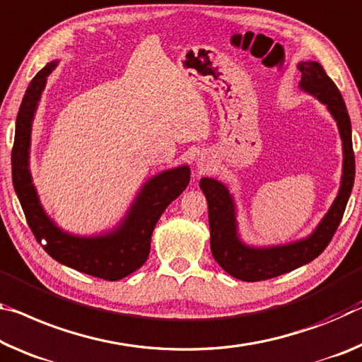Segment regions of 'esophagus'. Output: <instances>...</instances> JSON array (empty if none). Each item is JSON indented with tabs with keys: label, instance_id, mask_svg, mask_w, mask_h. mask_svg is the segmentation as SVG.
Segmentation results:
<instances>
[{
	"label": "esophagus",
	"instance_id": "1",
	"mask_svg": "<svg viewBox=\"0 0 362 362\" xmlns=\"http://www.w3.org/2000/svg\"><path fill=\"white\" fill-rule=\"evenodd\" d=\"M198 168L199 169H204V159H203V156L198 159Z\"/></svg>",
	"mask_w": 362,
	"mask_h": 362
}]
</instances>
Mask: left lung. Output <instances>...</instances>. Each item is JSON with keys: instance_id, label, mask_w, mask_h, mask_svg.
Here are the masks:
<instances>
[{"instance_id": "obj_1", "label": "left lung", "mask_w": 362, "mask_h": 362, "mask_svg": "<svg viewBox=\"0 0 362 362\" xmlns=\"http://www.w3.org/2000/svg\"><path fill=\"white\" fill-rule=\"evenodd\" d=\"M298 69L301 72L300 88L324 103L337 120L343 141L341 185L329 212L308 238L288 245L255 248V246L245 245L238 237L237 211H235V203L232 194L228 193V188L221 182L203 177L199 180V187L208 199L212 256L223 271L243 282L274 279L315 259L335 235L353 190L354 151L351 122H349L345 101L334 80L327 76L319 62H300Z\"/></svg>"}]
</instances>
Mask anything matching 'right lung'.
Masks as SVG:
<instances>
[{
  "label": "right lung",
  "instance_id": "1",
  "mask_svg": "<svg viewBox=\"0 0 362 362\" xmlns=\"http://www.w3.org/2000/svg\"><path fill=\"white\" fill-rule=\"evenodd\" d=\"M56 64V61L49 62L32 78L21 103L11 154L13 185L28 227L35 235L37 242L42 243L43 250L53 259L78 272L114 282L127 277L145 264L150 255L154 227L165 208L187 188L190 182V168L180 165L160 172L148 180L136 194L125 219L112 232L98 237H77L61 230L40 204L28 170L32 120L47 85V77L53 72Z\"/></svg>",
  "mask_w": 362,
  "mask_h": 362
}]
</instances>
